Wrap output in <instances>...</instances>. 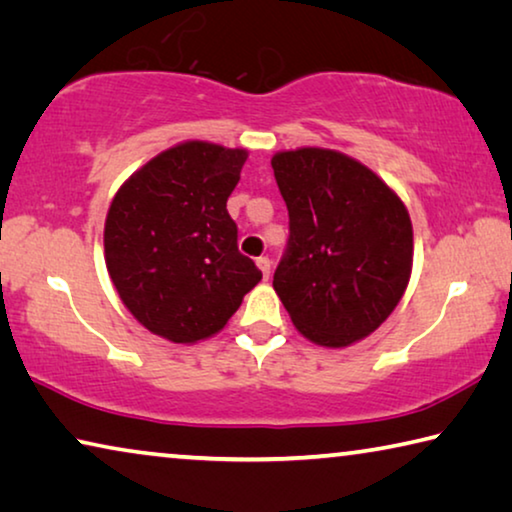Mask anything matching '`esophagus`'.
<instances>
[{
  "mask_svg": "<svg viewBox=\"0 0 512 512\" xmlns=\"http://www.w3.org/2000/svg\"><path fill=\"white\" fill-rule=\"evenodd\" d=\"M256 265L261 267V272H263L265 279H270V272H272V261H270V258H267V256L256 258Z\"/></svg>",
  "mask_w": 512,
  "mask_h": 512,
  "instance_id": "34e87169",
  "label": "esophagus"
}]
</instances>
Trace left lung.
Listing matches in <instances>:
<instances>
[{
	"mask_svg": "<svg viewBox=\"0 0 512 512\" xmlns=\"http://www.w3.org/2000/svg\"><path fill=\"white\" fill-rule=\"evenodd\" d=\"M290 238L274 290L292 324L322 347H349L395 311L413 267V226L363 163L301 147L272 158Z\"/></svg>",
	"mask_w": 512,
	"mask_h": 512,
	"instance_id": "obj_1",
	"label": "left lung"
}]
</instances>
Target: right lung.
<instances>
[{"instance_id": "obj_1", "label": "right lung", "mask_w": 512, "mask_h": 512, "mask_svg": "<svg viewBox=\"0 0 512 512\" xmlns=\"http://www.w3.org/2000/svg\"><path fill=\"white\" fill-rule=\"evenodd\" d=\"M245 161V149L181 142L131 174L111 201L108 274L131 315L161 338H211L263 279L238 251L226 211Z\"/></svg>"}]
</instances>
